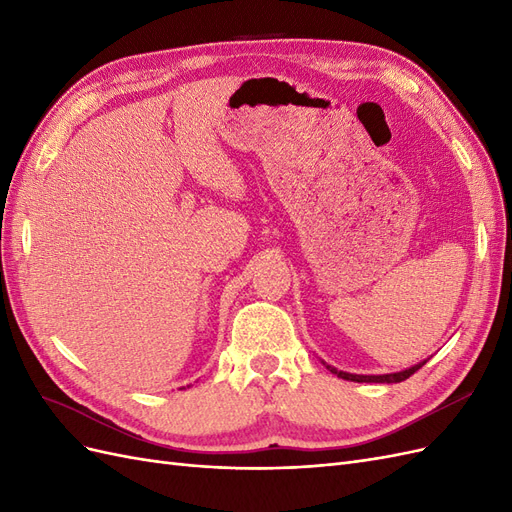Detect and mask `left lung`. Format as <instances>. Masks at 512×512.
<instances>
[{"label":"left lung","instance_id":"left-lung-1","mask_svg":"<svg viewBox=\"0 0 512 512\" xmlns=\"http://www.w3.org/2000/svg\"><path fill=\"white\" fill-rule=\"evenodd\" d=\"M425 363H427V361L418 363V365H414V367H410V369L397 371V374H384V376H356V374H346V371H337V369H333L331 365H327V367L333 371V374H335L337 378H344V380H352V382H386V384H393V382H401V380L410 378V376L414 374V371L421 369Z\"/></svg>","mask_w":512,"mask_h":512}]
</instances>
